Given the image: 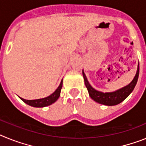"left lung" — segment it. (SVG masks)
I'll use <instances>...</instances> for the list:
<instances>
[{
    "label": "left lung",
    "instance_id": "obj_1",
    "mask_svg": "<svg viewBox=\"0 0 146 146\" xmlns=\"http://www.w3.org/2000/svg\"><path fill=\"white\" fill-rule=\"evenodd\" d=\"M139 72H140V65L138 64L137 70L136 75L133 78V80L128 85L122 87L121 89H119L115 92H103L95 90L87 81V78L84 73V70H82V74H83L84 83H85V86L88 90L89 95L92 100H94L96 102L101 104L106 105V106H115V105L121 103L131 94V92L133 91L134 88L136 86L137 82Z\"/></svg>",
    "mask_w": 146,
    "mask_h": 146
}]
</instances>
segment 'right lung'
I'll list each match as a JSON object with an SVG mask.
<instances>
[{
    "label": "right lung",
    "instance_id": "add662e5",
    "mask_svg": "<svg viewBox=\"0 0 146 146\" xmlns=\"http://www.w3.org/2000/svg\"><path fill=\"white\" fill-rule=\"evenodd\" d=\"M62 87V80L61 81L60 84L58 87V88L56 90L55 92H53L50 96H48V97L36 100H26L20 97V98L23 102H25L28 105H29V106H34V107H45V106H49V105L54 104V102L57 101V99L59 98V96H60Z\"/></svg>",
    "mask_w": 146,
    "mask_h": 146
}]
</instances>
